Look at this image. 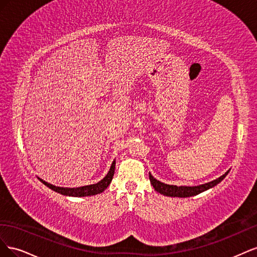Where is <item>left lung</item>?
Masks as SVG:
<instances>
[{"instance_id":"left-lung-1","label":"left lung","mask_w":257,"mask_h":257,"mask_svg":"<svg viewBox=\"0 0 257 257\" xmlns=\"http://www.w3.org/2000/svg\"><path fill=\"white\" fill-rule=\"evenodd\" d=\"M229 173V170H227L226 173L222 175L221 177L216 178L215 180H212L210 182L204 183V184H199L195 186H177V185H172V184H166L164 182H161L157 180L150 173H149V179L152 186L154 190L159 192L160 194H163L164 196H169V197H191V196H195L198 195V194L203 193L209 189L213 188L216 184H219L223 179L227 176Z\"/></svg>"}]
</instances>
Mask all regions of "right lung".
<instances>
[{"mask_svg": "<svg viewBox=\"0 0 257 257\" xmlns=\"http://www.w3.org/2000/svg\"><path fill=\"white\" fill-rule=\"evenodd\" d=\"M114 167H115V160H113L112 164L110 166L109 172L107 173V175L102 179V180L98 181L97 183L94 184H89V185H83V186H78V188H63V186H56L51 183L46 182L43 179L38 178L40 180L46 185L48 186L49 189L52 191L57 192L59 194H62V195L65 196H73V197H84V196H92V195H96V194L102 193L107 189V186L110 184L112 177L114 174Z\"/></svg>", "mask_w": 257, "mask_h": 257, "instance_id": "obj_1", "label": "right lung"}]
</instances>
